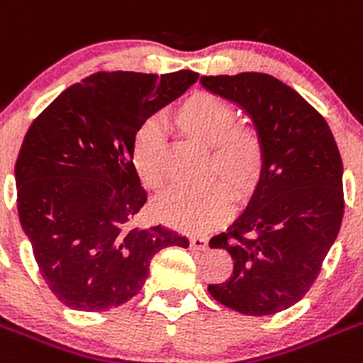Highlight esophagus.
I'll return each mask as SVG.
<instances>
[{
    "mask_svg": "<svg viewBox=\"0 0 363 363\" xmlns=\"http://www.w3.org/2000/svg\"><path fill=\"white\" fill-rule=\"evenodd\" d=\"M189 245H191L193 250H206L208 249V238H204V236H193L189 240Z\"/></svg>",
    "mask_w": 363,
    "mask_h": 363,
    "instance_id": "34e87169",
    "label": "esophagus"
}]
</instances>
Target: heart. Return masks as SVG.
I'll return each instance as SVG.
<instances>
[{
  "instance_id": "b5f03b06",
  "label": "heart",
  "mask_w": 363,
  "mask_h": 363,
  "mask_svg": "<svg viewBox=\"0 0 363 363\" xmlns=\"http://www.w3.org/2000/svg\"><path fill=\"white\" fill-rule=\"evenodd\" d=\"M182 134L209 145L208 177L201 188H177L162 195L154 211L162 223L184 233H204L222 222L231 209V199L245 202L265 177V143L256 128L238 125L235 109L213 93L186 96L170 114ZM162 135L152 125L135 132L132 164L147 188L164 184Z\"/></svg>"
}]
</instances>
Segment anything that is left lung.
<instances>
[{
    "label": "left lung",
    "mask_w": 363,
    "mask_h": 363,
    "mask_svg": "<svg viewBox=\"0 0 363 363\" xmlns=\"http://www.w3.org/2000/svg\"><path fill=\"white\" fill-rule=\"evenodd\" d=\"M233 101L265 143V177L242 215L209 240L235 259L215 301L243 315L294 306L317 279L344 216L342 159L326 120L297 91L267 73L201 77Z\"/></svg>",
    "instance_id": "1"
}]
</instances>
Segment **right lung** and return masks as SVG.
Segmentation results:
<instances>
[{"instance_id": "obj_1", "label": "right lung", "mask_w": 363, "mask_h": 363, "mask_svg": "<svg viewBox=\"0 0 363 363\" xmlns=\"http://www.w3.org/2000/svg\"><path fill=\"white\" fill-rule=\"evenodd\" d=\"M199 73L98 71L33 120L16 161L19 222L53 296L71 310L105 311L143 289L175 231L135 228L147 193L132 164L135 132Z\"/></svg>"}]
</instances>
